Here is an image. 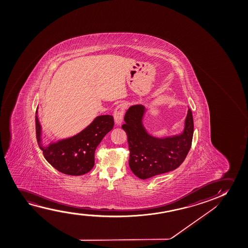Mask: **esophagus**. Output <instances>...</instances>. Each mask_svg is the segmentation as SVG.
I'll use <instances>...</instances> for the list:
<instances>
[{"mask_svg":"<svg viewBox=\"0 0 248 248\" xmlns=\"http://www.w3.org/2000/svg\"><path fill=\"white\" fill-rule=\"evenodd\" d=\"M126 104L125 103H120L119 105L117 106L114 112H113V117H114V121L117 124H121L123 119H124V114L125 112Z\"/></svg>","mask_w":248,"mask_h":248,"instance_id":"34e87169","label":"esophagus"}]
</instances>
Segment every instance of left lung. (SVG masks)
<instances>
[{
	"label": "left lung",
	"instance_id": "left-lung-1",
	"mask_svg": "<svg viewBox=\"0 0 248 248\" xmlns=\"http://www.w3.org/2000/svg\"><path fill=\"white\" fill-rule=\"evenodd\" d=\"M146 111L143 105L131 106L122 125L128 136L129 168L141 180L168 173L180 166L190 151L194 132L192 112L188 109L183 132L164 138L154 137L143 124Z\"/></svg>",
	"mask_w": 248,
	"mask_h": 248
}]
</instances>
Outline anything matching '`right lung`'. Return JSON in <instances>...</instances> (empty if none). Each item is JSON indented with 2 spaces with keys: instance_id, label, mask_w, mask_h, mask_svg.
I'll use <instances>...</instances> for the list:
<instances>
[{
  "instance_id": "add662e5",
  "label": "right lung",
  "mask_w": 248,
  "mask_h": 248,
  "mask_svg": "<svg viewBox=\"0 0 248 248\" xmlns=\"http://www.w3.org/2000/svg\"><path fill=\"white\" fill-rule=\"evenodd\" d=\"M113 124L112 116H97L75 136L45 146L37 111L35 115L36 138L45 158L56 170L68 175H82L92 170L95 164V149L103 137L112 130Z\"/></svg>"
}]
</instances>
